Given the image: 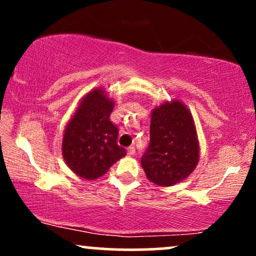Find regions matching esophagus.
<instances>
[{
    "label": "esophagus",
    "mask_w": 256,
    "mask_h": 256,
    "mask_svg": "<svg viewBox=\"0 0 256 256\" xmlns=\"http://www.w3.org/2000/svg\"><path fill=\"white\" fill-rule=\"evenodd\" d=\"M134 152H136V149H134V146H128V154L132 156V155H134Z\"/></svg>",
    "instance_id": "esophagus-1"
}]
</instances>
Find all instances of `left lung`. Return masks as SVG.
Masks as SVG:
<instances>
[{
    "instance_id": "1",
    "label": "left lung",
    "mask_w": 256,
    "mask_h": 256,
    "mask_svg": "<svg viewBox=\"0 0 256 256\" xmlns=\"http://www.w3.org/2000/svg\"><path fill=\"white\" fill-rule=\"evenodd\" d=\"M200 143L192 112L179 100L152 112L150 143L140 158L146 178L158 186L180 183L196 168Z\"/></svg>"
}]
</instances>
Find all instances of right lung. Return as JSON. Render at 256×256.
Segmentation results:
<instances>
[{
    "mask_svg": "<svg viewBox=\"0 0 256 256\" xmlns=\"http://www.w3.org/2000/svg\"><path fill=\"white\" fill-rule=\"evenodd\" d=\"M114 101L104 89L89 91L64 128L62 156L66 165L80 178L102 177L112 165L124 158L119 146L118 128L110 122Z\"/></svg>",
    "mask_w": 256,
    "mask_h": 256,
    "instance_id": "right-lung-1",
    "label": "right lung"
}]
</instances>
